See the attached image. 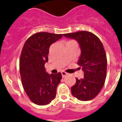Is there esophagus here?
Here are the masks:
<instances>
[{
	"label": "esophagus",
	"mask_w": 122,
	"mask_h": 122,
	"mask_svg": "<svg viewBox=\"0 0 122 122\" xmlns=\"http://www.w3.org/2000/svg\"><path fill=\"white\" fill-rule=\"evenodd\" d=\"M61 74H62V76H63V77H64L66 76L67 75V73L66 72H64V71H62V72H61Z\"/></svg>",
	"instance_id": "esophagus-1"
}]
</instances>
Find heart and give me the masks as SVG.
<instances>
[{"label": "heart", "instance_id": "obj_1", "mask_svg": "<svg viewBox=\"0 0 122 122\" xmlns=\"http://www.w3.org/2000/svg\"><path fill=\"white\" fill-rule=\"evenodd\" d=\"M68 42H69V41H68Z\"/></svg>", "mask_w": 122, "mask_h": 122}]
</instances>
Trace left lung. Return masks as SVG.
Returning a JSON list of instances; mask_svg holds the SVG:
<instances>
[{"mask_svg":"<svg viewBox=\"0 0 122 122\" xmlns=\"http://www.w3.org/2000/svg\"><path fill=\"white\" fill-rule=\"evenodd\" d=\"M63 35L76 40L81 51L77 64L82 67L84 76L81 79L76 78V82L71 87L72 95L79 101H91L100 92L106 78L107 61L103 45L97 36L89 31Z\"/></svg>","mask_w":122,"mask_h":122,"instance_id":"1","label":"left lung"}]
</instances>
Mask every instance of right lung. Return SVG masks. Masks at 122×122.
Segmentation results:
<instances>
[{
	"label": "right lung",
	"mask_w": 122,
	"mask_h": 122,
	"mask_svg": "<svg viewBox=\"0 0 122 122\" xmlns=\"http://www.w3.org/2000/svg\"><path fill=\"white\" fill-rule=\"evenodd\" d=\"M62 37V34L37 33L28 38L23 47L20 59L21 82L26 95L36 105H47L56 97L62 75L49 74L45 64L48 61L50 46Z\"/></svg>",
	"instance_id": "right-lung-1"
}]
</instances>
